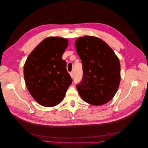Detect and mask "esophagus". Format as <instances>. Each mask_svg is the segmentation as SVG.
<instances>
[{
  "mask_svg": "<svg viewBox=\"0 0 148 148\" xmlns=\"http://www.w3.org/2000/svg\"><path fill=\"white\" fill-rule=\"evenodd\" d=\"M70 75H71V77H72V78H73V77H74V72H70Z\"/></svg>",
  "mask_w": 148,
  "mask_h": 148,
  "instance_id": "esophagus-1",
  "label": "esophagus"
}]
</instances>
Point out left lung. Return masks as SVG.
Returning <instances> with one entry per match:
<instances>
[{"mask_svg": "<svg viewBox=\"0 0 148 148\" xmlns=\"http://www.w3.org/2000/svg\"><path fill=\"white\" fill-rule=\"evenodd\" d=\"M76 51L83 64V79L77 90L86 102L101 106L110 101L120 83V63L114 51L99 37L76 40Z\"/></svg>", "mask_w": 148, "mask_h": 148, "instance_id": "1", "label": "left lung"}]
</instances>
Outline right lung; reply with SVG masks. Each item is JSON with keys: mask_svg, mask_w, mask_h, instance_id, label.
<instances>
[{"mask_svg": "<svg viewBox=\"0 0 148 148\" xmlns=\"http://www.w3.org/2000/svg\"><path fill=\"white\" fill-rule=\"evenodd\" d=\"M68 40L59 37L44 39L30 53L24 65L28 90L40 105L53 107L62 102L72 78L62 59Z\"/></svg>", "mask_w": 148, "mask_h": 148, "instance_id": "add662e5", "label": "right lung"}]
</instances>
